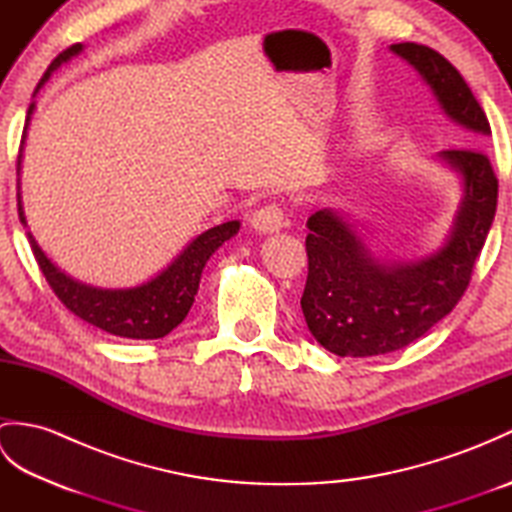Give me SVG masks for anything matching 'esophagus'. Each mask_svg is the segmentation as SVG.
I'll use <instances>...</instances> for the list:
<instances>
[{
  "label": "esophagus",
  "instance_id": "34e87169",
  "mask_svg": "<svg viewBox=\"0 0 512 512\" xmlns=\"http://www.w3.org/2000/svg\"><path fill=\"white\" fill-rule=\"evenodd\" d=\"M284 209L279 204H266L262 209H257L253 213V220H250V226L259 233H277L284 228Z\"/></svg>",
  "mask_w": 512,
  "mask_h": 512
}]
</instances>
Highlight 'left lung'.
Segmentation results:
<instances>
[{"label": "left lung", "mask_w": 512, "mask_h": 512, "mask_svg": "<svg viewBox=\"0 0 512 512\" xmlns=\"http://www.w3.org/2000/svg\"><path fill=\"white\" fill-rule=\"evenodd\" d=\"M391 52L420 72L444 114L469 132L462 143L471 147L440 151V160L460 173L464 191L447 242L413 262L378 259L332 209L308 217L301 310L314 339L336 356L396 352L447 317L469 288L497 209L495 171L477 149L491 136V125L462 74L420 43H394Z\"/></svg>", "instance_id": "1"}]
</instances>
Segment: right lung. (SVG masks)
I'll return each instance as SVG.
<instances>
[{
	"mask_svg": "<svg viewBox=\"0 0 512 512\" xmlns=\"http://www.w3.org/2000/svg\"><path fill=\"white\" fill-rule=\"evenodd\" d=\"M81 50H83L81 43L63 50L59 57L50 63L46 74L41 76L35 94L61 63L70 61ZM32 112H35V103H30L28 107V118H26L21 145H24L26 140V129H28ZM19 169H21V154L17 158V173ZM17 206H19V220L26 226L24 206H21L19 193H17ZM237 231H239L237 220L209 228V231H204L202 235L195 237L193 242L154 279H149L136 288H123V290H103V288H92V286L81 284V281L68 277L63 270H59L50 262L46 253H43L39 244L35 242L32 233H28V242H30L32 253H35V259L43 277H46L50 288L54 290V295H57L63 306L70 312H74L76 317L114 336H123V339H162V336H167L173 328H178V325L184 321V317L189 314L195 295H198L202 270L206 262H209V257Z\"/></svg>",
	"mask_w": 512,
	"mask_h": 512,
	"instance_id": "right-lung-1",
	"label": "right lung"
}]
</instances>
